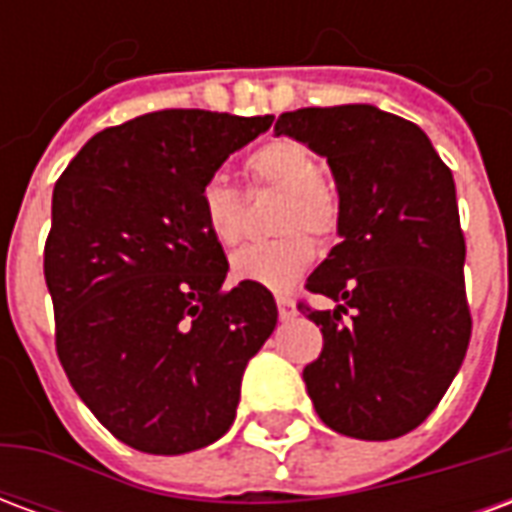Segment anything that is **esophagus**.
I'll return each instance as SVG.
<instances>
[{
  "label": "esophagus",
  "mask_w": 512,
  "mask_h": 512,
  "mask_svg": "<svg viewBox=\"0 0 512 512\" xmlns=\"http://www.w3.org/2000/svg\"><path fill=\"white\" fill-rule=\"evenodd\" d=\"M277 310L282 321H290L296 315V301L290 299V296H277Z\"/></svg>",
  "instance_id": "esophagus-1"
}]
</instances>
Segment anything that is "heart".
<instances>
[{"label":"heart","instance_id":"1","mask_svg":"<svg viewBox=\"0 0 512 512\" xmlns=\"http://www.w3.org/2000/svg\"><path fill=\"white\" fill-rule=\"evenodd\" d=\"M246 175L255 189L285 191L279 205L274 241L244 246L230 260V277L268 290H290L315 263V241H332L340 230V197L321 180V161L299 139L279 136L246 158ZM200 219L219 246H235L244 235V194L224 175H211L200 186ZM307 232L311 234L306 235Z\"/></svg>","mask_w":512,"mask_h":512}]
</instances>
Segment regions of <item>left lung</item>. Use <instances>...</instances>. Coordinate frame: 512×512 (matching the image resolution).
<instances>
[{
  "label": "left lung",
  "mask_w": 512,
  "mask_h": 512,
  "mask_svg": "<svg viewBox=\"0 0 512 512\" xmlns=\"http://www.w3.org/2000/svg\"><path fill=\"white\" fill-rule=\"evenodd\" d=\"M274 131L326 156L343 208L304 285L337 310L299 301L323 334L307 392L337 433L397 439L439 406L472 337L452 172L422 128L370 104L285 112Z\"/></svg>",
  "instance_id": "left-lung-1"
}]
</instances>
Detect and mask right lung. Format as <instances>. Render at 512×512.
Listing matches in <instances>:
<instances>
[{
	"label": "right lung",
	"mask_w": 512,
	"mask_h": 512,
	"mask_svg": "<svg viewBox=\"0 0 512 512\" xmlns=\"http://www.w3.org/2000/svg\"><path fill=\"white\" fill-rule=\"evenodd\" d=\"M274 117L161 109L104 128L54 186L43 274L62 370L115 439L150 455L230 430L246 362L277 326L271 290H224L200 186Z\"/></svg>",
	"instance_id": "right-lung-1"
}]
</instances>
